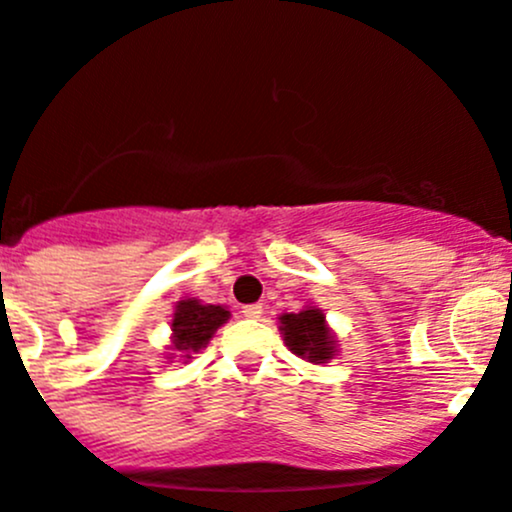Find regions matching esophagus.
Masks as SVG:
<instances>
[{
    "mask_svg": "<svg viewBox=\"0 0 512 512\" xmlns=\"http://www.w3.org/2000/svg\"><path fill=\"white\" fill-rule=\"evenodd\" d=\"M242 315L255 321V318H260L262 315V305H245V308H242Z\"/></svg>",
    "mask_w": 512,
    "mask_h": 512,
    "instance_id": "1",
    "label": "esophagus"
}]
</instances>
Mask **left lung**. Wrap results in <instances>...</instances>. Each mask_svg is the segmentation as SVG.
<instances>
[{"instance_id": "left-lung-1", "label": "left lung", "mask_w": 512, "mask_h": 512, "mask_svg": "<svg viewBox=\"0 0 512 512\" xmlns=\"http://www.w3.org/2000/svg\"><path fill=\"white\" fill-rule=\"evenodd\" d=\"M283 336L290 351L300 358H308L313 364H323L333 356V336L326 328V318L321 310L308 308L300 313H285L280 318Z\"/></svg>"}]
</instances>
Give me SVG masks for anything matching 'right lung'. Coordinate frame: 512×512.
Wrapping results in <instances>:
<instances>
[{"label": "right lung", "mask_w": 512, "mask_h": 512, "mask_svg": "<svg viewBox=\"0 0 512 512\" xmlns=\"http://www.w3.org/2000/svg\"><path fill=\"white\" fill-rule=\"evenodd\" d=\"M229 318V310L222 305H202L197 300H181L176 305L171 331H174V348L186 353L189 358L191 351H199L209 343L219 326Z\"/></svg>", "instance_id": "right-lung-1"}]
</instances>
